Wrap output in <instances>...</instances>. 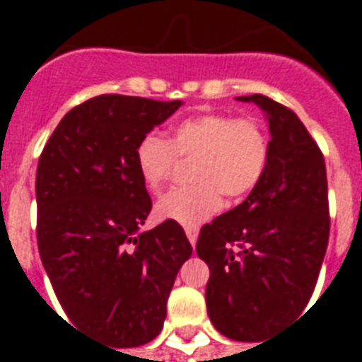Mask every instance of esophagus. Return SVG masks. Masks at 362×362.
Here are the masks:
<instances>
[{
    "label": "esophagus",
    "mask_w": 362,
    "mask_h": 362,
    "mask_svg": "<svg viewBox=\"0 0 362 362\" xmlns=\"http://www.w3.org/2000/svg\"><path fill=\"white\" fill-rule=\"evenodd\" d=\"M186 237H187V240L192 242V246H195V244H197V237H199L197 227H186Z\"/></svg>",
    "instance_id": "34e87169"
}]
</instances>
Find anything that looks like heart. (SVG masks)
<instances>
[{
    "instance_id": "heart-1",
    "label": "heart",
    "mask_w": 362,
    "mask_h": 362,
    "mask_svg": "<svg viewBox=\"0 0 362 362\" xmlns=\"http://www.w3.org/2000/svg\"><path fill=\"white\" fill-rule=\"evenodd\" d=\"M178 158L193 159V184L165 193L156 214L195 227L221 209V195L240 199L257 186L269 161V136L257 118L206 112L182 120L173 141L146 133L136 144V169L150 189L163 186Z\"/></svg>"
}]
</instances>
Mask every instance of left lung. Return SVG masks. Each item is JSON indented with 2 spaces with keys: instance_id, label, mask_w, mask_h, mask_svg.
I'll return each instance as SVG.
<instances>
[{
  "instance_id": "obj_1",
  "label": "left lung",
  "mask_w": 362,
  "mask_h": 362,
  "mask_svg": "<svg viewBox=\"0 0 362 362\" xmlns=\"http://www.w3.org/2000/svg\"><path fill=\"white\" fill-rule=\"evenodd\" d=\"M237 99L267 116L269 161L246 201L201 229L197 255L210 269V321L231 340L259 342L295 320L314 293L331 227L327 170L291 109L261 93Z\"/></svg>"
}]
</instances>
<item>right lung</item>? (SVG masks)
Wrapping results in <instances>:
<instances>
[{"instance_id": "right-lung-1", "label": "right lung", "mask_w": 362, "mask_h": 362, "mask_svg": "<svg viewBox=\"0 0 362 362\" xmlns=\"http://www.w3.org/2000/svg\"><path fill=\"white\" fill-rule=\"evenodd\" d=\"M105 93L62 118L37 165V244L71 321L116 348L158 337L192 244L176 221L141 226L152 199L136 169L142 136L180 109Z\"/></svg>"}]
</instances>
